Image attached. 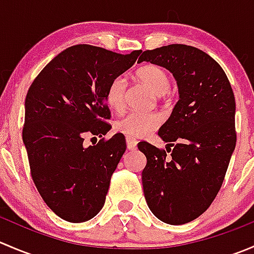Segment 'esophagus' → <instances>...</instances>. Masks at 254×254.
Here are the masks:
<instances>
[{
	"mask_svg": "<svg viewBox=\"0 0 254 254\" xmlns=\"http://www.w3.org/2000/svg\"><path fill=\"white\" fill-rule=\"evenodd\" d=\"M127 150L132 151V150H136V146H137V141L131 136H127Z\"/></svg>",
	"mask_w": 254,
	"mask_h": 254,
	"instance_id": "34e87169",
	"label": "esophagus"
}]
</instances>
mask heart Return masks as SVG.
<instances>
[{
    "label": "heart",
    "instance_id": "heart-1",
    "mask_svg": "<svg viewBox=\"0 0 254 254\" xmlns=\"http://www.w3.org/2000/svg\"><path fill=\"white\" fill-rule=\"evenodd\" d=\"M137 78L150 89L152 93L162 96L168 91L171 79L166 70L157 65H146L139 68L136 73ZM125 88L127 79L123 76L112 78L106 89L107 104L114 111L119 112L124 108ZM162 122V118L157 113L131 112L115 123L114 127L118 132L127 136L141 137L155 130Z\"/></svg>",
    "mask_w": 254,
    "mask_h": 254
}]
</instances>
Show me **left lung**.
Masks as SVG:
<instances>
[{"mask_svg": "<svg viewBox=\"0 0 254 254\" xmlns=\"http://www.w3.org/2000/svg\"><path fill=\"white\" fill-rule=\"evenodd\" d=\"M139 61L167 68L178 84L179 101L158 130L173 148L146 141L137 147L147 160L142 187L148 207L161 221L183 225L200 216L222 186L236 146L234 91L221 66L190 45L146 50Z\"/></svg>", "mask_w": 254, "mask_h": 254, "instance_id": "left-lung-1", "label": "left lung"}]
</instances>
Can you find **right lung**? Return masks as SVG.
<instances>
[{
  "label": "right lung",
  "instance_id": "1",
  "mask_svg": "<svg viewBox=\"0 0 254 254\" xmlns=\"http://www.w3.org/2000/svg\"><path fill=\"white\" fill-rule=\"evenodd\" d=\"M140 54L73 45L55 56L28 89L22 135L30 175L45 204L66 221H87L104 205L127 150L125 137L119 132L88 147L83 141L109 131L107 86Z\"/></svg>",
  "mask_w": 254,
  "mask_h": 254
}]
</instances>
